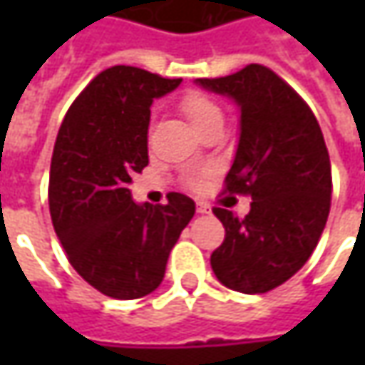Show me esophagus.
Here are the masks:
<instances>
[{"instance_id":"1","label":"esophagus","mask_w":365,"mask_h":365,"mask_svg":"<svg viewBox=\"0 0 365 365\" xmlns=\"http://www.w3.org/2000/svg\"><path fill=\"white\" fill-rule=\"evenodd\" d=\"M197 213H201V215H203V213H209V207L205 203H197Z\"/></svg>"}]
</instances>
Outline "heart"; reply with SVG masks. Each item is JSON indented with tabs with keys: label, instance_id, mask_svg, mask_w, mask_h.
Listing matches in <instances>:
<instances>
[{
	"label": "heart",
	"instance_id": "heart-1",
	"mask_svg": "<svg viewBox=\"0 0 365 365\" xmlns=\"http://www.w3.org/2000/svg\"><path fill=\"white\" fill-rule=\"evenodd\" d=\"M180 109H182L185 118L189 120V123L195 130H199L203 123L213 120V118H221L219 107L211 99H207L205 95H201V93H189V95H185L182 101H180ZM190 182L195 185V180H190Z\"/></svg>",
	"mask_w": 365,
	"mask_h": 365
}]
</instances>
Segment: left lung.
<instances>
[{
    "mask_svg": "<svg viewBox=\"0 0 365 365\" xmlns=\"http://www.w3.org/2000/svg\"><path fill=\"white\" fill-rule=\"evenodd\" d=\"M240 109L230 192L252 195L245 219L215 207L225 240L211 254L223 287L259 294L287 282L311 258L331 205V162L309 106L270 68L247 64L221 78H197Z\"/></svg>",
    "mask_w": 365,
    "mask_h": 365,
    "instance_id": "left-lung-1",
    "label": "left lung"
}]
</instances>
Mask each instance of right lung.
Instances as JSON below:
<instances>
[{
	"instance_id": "obj_1",
	"label": "right lung",
	"mask_w": 365,
	"mask_h": 365,
	"mask_svg": "<svg viewBox=\"0 0 365 365\" xmlns=\"http://www.w3.org/2000/svg\"><path fill=\"white\" fill-rule=\"evenodd\" d=\"M182 78L135 66L99 73L75 99L56 135L48 203L68 262L91 287L132 301L160 287L170 250L195 215V201L170 192L166 205L135 203L132 176L148 166L154 99Z\"/></svg>"
}]
</instances>
